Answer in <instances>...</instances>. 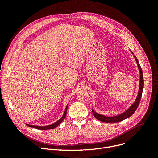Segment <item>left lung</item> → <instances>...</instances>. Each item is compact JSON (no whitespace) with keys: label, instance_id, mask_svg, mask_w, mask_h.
<instances>
[{"label":"left lung","instance_id":"obj_1","mask_svg":"<svg viewBox=\"0 0 158 158\" xmlns=\"http://www.w3.org/2000/svg\"><path fill=\"white\" fill-rule=\"evenodd\" d=\"M131 51V50H130ZM131 52L132 53V55H134V57H135V60L137 63L138 65V68L139 69V73H140V83H139V89H138V95L135 99V102H134L131 106L129 107L125 112H123L121 114H118V115L114 116V117H107L103 115V114H99L96 112H95L93 109H92V113L94 116L95 117V118H96L98 120L102 121V122H105V123H117V122H120L122 121L125 119L130 117L132 114H133V113L135 112V111L136 110L138 105H139V103L140 102L141 99V97H142V91H143V88H144V78H143V73H142V69L140 67V65L139 64V62H138L137 58L136 57V56L135 55V54L131 51Z\"/></svg>","mask_w":158,"mask_h":158}]
</instances>
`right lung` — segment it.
<instances>
[{
	"label": "right lung",
	"instance_id": "add662e5",
	"mask_svg": "<svg viewBox=\"0 0 158 158\" xmlns=\"http://www.w3.org/2000/svg\"><path fill=\"white\" fill-rule=\"evenodd\" d=\"M67 108H68V105H67V106H66V109H65V111H64V114H63V117H62L59 119V120H58L56 122H55V123L52 124V125H47V126H37V125H27V124H26V125H27L28 127H31V128L40 129V130H48V129H53V128H55L57 126H58L59 125H60V124L62 123V121H63L64 120V118L65 117H66V112H67Z\"/></svg>",
	"mask_w": 158,
	"mask_h": 158
}]
</instances>
